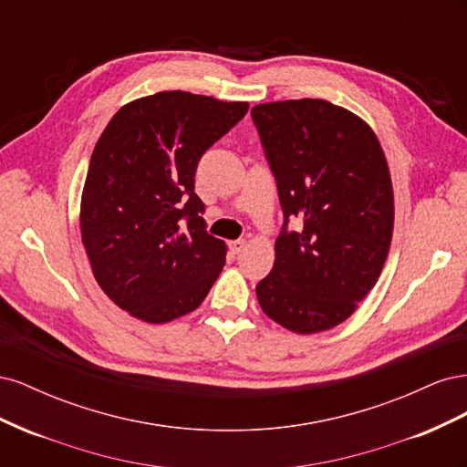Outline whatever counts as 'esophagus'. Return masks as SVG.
Returning <instances> with one entry per match:
<instances>
[{
    "instance_id": "34e87169",
    "label": "esophagus",
    "mask_w": 467,
    "mask_h": 467,
    "mask_svg": "<svg viewBox=\"0 0 467 467\" xmlns=\"http://www.w3.org/2000/svg\"><path fill=\"white\" fill-rule=\"evenodd\" d=\"M228 247H230L232 255H239V253H242L244 247H245V242H244V239H234V242L228 244Z\"/></svg>"
}]
</instances>
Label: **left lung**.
I'll return each instance as SVG.
<instances>
[{
	"instance_id": "1",
	"label": "left lung",
	"mask_w": 467,
	"mask_h": 467,
	"mask_svg": "<svg viewBox=\"0 0 467 467\" xmlns=\"http://www.w3.org/2000/svg\"><path fill=\"white\" fill-rule=\"evenodd\" d=\"M285 223L273 271L257 285L263 312L294 333L343 323L372 290L393 232V191L372 129L321 99L251 109ZM298 217V233L290 219Z\"/></svg>"
}]
</instances>
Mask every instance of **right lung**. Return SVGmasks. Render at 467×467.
<instances>
[{
	"label": "right lung",
	"mask_w": 467,
	"mask_h": 467,
	"mask_svg": "<svg viewBox=\"0 0 467 467\" xmlns=\"http://www.w3.org/2000/svg\"><path fill=\"white\" fill-rule=\"evenodd\" d=\"M247 103L161 91L124 105L93 150L81 196V242L109 298L167 323L199 307L225 263L206 232L194 173Z\"/></svg>",
	"instance_id": "obj_1"
}]
</instances>
